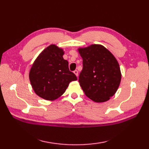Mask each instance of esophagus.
Here are the masks:
<instances>
[{"label":"esophagus","mask_w":149,"mask_h":149,"mask_svg":"<svg viewBox=\"0 0 149 149\" xmlns=\"http://www.w3.org/2000/svg\"><path fill=\"white\" fill-rule=\"evenodd\" d=\"M74 73L75 75H76L77 77H78V71H77V70H74Z\"/></svg>","instance_id":"obj_1"}]
</instances>
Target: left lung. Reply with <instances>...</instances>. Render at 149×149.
Instances as JSON below:
<instances>
[{"label": "left lung", "mask_w": 149, "mask_h": 149, "mask_svg": "<svg viewBox=\"0 0 149 149\" xmlns=\"http://www.w3.org/2000/svg\"><path fill=\"white\" fill-rule=\"evenodd\" d=\"M83 68L79 77L85 95L95 102H104L116 92L122 74L115 57L99 44L78 49Z\"/></svg>", "instance_id": "1"}]
</instances>
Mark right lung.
Returning a JSON list of instances; mask_svg holds the SVG:
<instances>
[{
    "label": "right lung",
    "instance_id": "obj_1",
    "mask_svg": "<svg viewBox=\"0 0 149 149\" xmlns=\"http://www.w3.org/2000/svg\"><path fill=\"white\" fill-rule=\"evenodd\" d=\"M64 50L51 44L41 52L29 71V80L34 92L42 99L54 100L65 93L69 83L77 77L69 70L63 58Z\"/></svg>",
    "mask_w": 149,
    "mask_h": 149
}]
</instances>
